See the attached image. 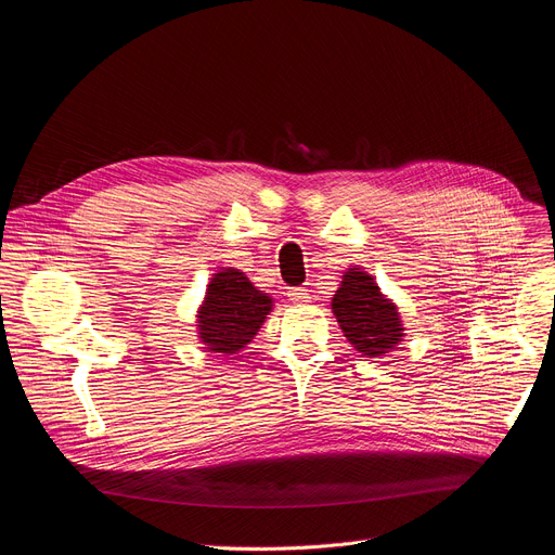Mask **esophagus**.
<instances>
[{
  "instance_id": "esophagus-1",
  "label": "esophagus",
  "mask_w": 555,
  "mask_h": 555,
  "mask_svg": "<svg viewBox=\"0 0 555 555\" xmlns=\"http://www.w3.org/2000/svg\"><path fill=\"white\" fill-rule=\"evenodd\" d=\"M286 296H288V300H291L293 305H307V302H311L309 288H307V286H293V288L286 291Z\"/></svg>"
}]
</instances>
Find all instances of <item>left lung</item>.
Listing matches in <instances>:
<instances>
[{"label":"left lung","instance_id":"left-lung-1","mask_svg":"<svg viewBox=\"0 0 555 555\" xmlns=\"http://www.w3.org/2000/svg\"><path fill=\"white\" fill-rule=\"evenodd\" d=\"M334 313L347 340L365 356H380L401 340V320L392 302H387L374 280L351 269L334 296Z\"/></svg>","mask_w":555,"mask_h":555}]
</instances>
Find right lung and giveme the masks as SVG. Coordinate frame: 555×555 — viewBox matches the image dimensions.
Returning <instances> with one entry per match:
<instances>
[{
    "label": "right lung",
    "instance_id": "obj_1",
    "mask_svg": "<svg viewBox=\"0 0 555 555\" xmlns=\"http://www.w3.org/2000/svg\"><path fill=\"white\" fill-rule=\"evenodd\" d=\"M271 302L267 293L257 291L244 273L235 269L217 273L199 311L202 343L210 351L237 353L257 334L273 307Z\"/></svg>",
    "mask_w": 555,
    "mask_h": 555
}]
</instances>
